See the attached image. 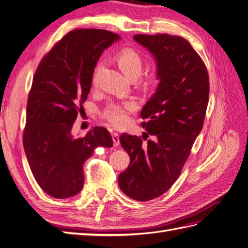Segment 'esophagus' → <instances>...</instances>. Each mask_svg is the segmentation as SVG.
I'll return each mask as SVG.
<instances>
[{
    "instance_id": "esophagus-1",
    "label": "esophagus",
    "mask_w": 248,
    "mask_h": 248,
    "mask_svg": "<svg viewBox=\"0 0 248 248\" xmlns=\"http://www.w3.org/2000/svg\"><path fill=\"white\" fill-rule=\"evenodd\" d=\"M111 139H112V142H114V146L117 147L120 144V139H119V134L117 132H112L111 133Z\"/></svg>"
}]
</instances>
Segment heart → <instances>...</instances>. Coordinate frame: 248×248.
Returning <instances> with one entry per match:
<instances>
[{"label": "heart", "instance_id": "1", "mask_svg": "<svg viewBox=\"0 0 248 248\" xmlns=\"http://www.w3.org/2000/svg\"><path fill=\"white\" fill-rule=\"evenodd\" d=\"M117 63L121 70L126 74L127 77L131 79L137 78L144 66L141 56L137 50L132 48H125L119 52L117 56ZM102 69V63L98 62L93 69L91 81L92 85L95 86L97 84V78H98L99 73ZM159 77L158 74L153 72L150 73L141 81V85L146 89H152L158 85ZM137 104L134 101L126 100L121 102L110 103L101 111V118L110 126L115 128H123L129 123V115L133 110H136Z\"/></svg>", "mask_w": 248, "mask_h": 248}]
</instances>
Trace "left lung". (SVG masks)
<instances>
[{"label": "left lung", "instance_id": "8db88e82", "mask_svg": "<svg viewBox=\"0 0 248 248\" xmlns=\"http://www.w3.org/2000/svg\"><path fill=\"white\" fill-rule=\"evenodd\" d=\"M133 38L155 57L160 81L140 112L148 132L142 139H154L142 144L140 137L120 136L130 163L118 183L127 197L146 202L167 192L181 174L204 125L210 86L204 61L183 37L138 34Z\"/></svg>", "mask_w": 248, "mask_h": 248}]
</instances>
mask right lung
<instances>
[{
	"mask_svg": "<svg viewBox=\"0 0 248 248\" xmlns=\"http://www.w3.org/2000/svg\"><path fill=\"white\" fill-rule=\"evenodd\" d=\"M119 38L107 30H72L43 56L35 71L22 142L35 180L52 198L78 193L84 186L85 161L96 148L112 146L104 127L78 139L71 129L88 98L97 61Z\"/></svg>",
	"mask_w": 248,
	"mask_h": 248,
	"instance_id": "1",
	"label": "right lung"
}]
</instances>
